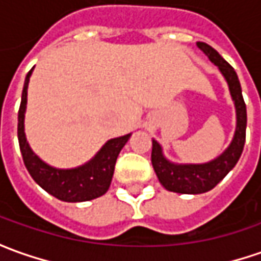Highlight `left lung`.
<instances>
[{"instance_id": "left-lung-1", "label": "left lung", "mask_w": 261, "mask_h": 261, "mask_svg": "<svg viewBox=\"0 0 261 261\" xmlns=\"http://www.w3.org/2000/svg\"><path fill=\"white\" fill-rule=\"evenodd\" d=\"M197 47L209 58L212 64L219 68L221 74L228 83L229 93L236 105L237 127L229 146L218 158L205 164H174L167 160L163 154L161 145L155 139H152L151 161L160 183L167 190L183 195H199L212 190L236 167L243 154L246 142L247 109L237 72L212 46L203 42H197Z\"/></svg>"}]
</instances>
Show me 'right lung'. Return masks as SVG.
Wrapping results in <instances>:
<instances>
[{
  "label": "right lung",
  "instance_id": "right-lung-1",
  "mask_svg": "<svg viewBox=\"0 0 261 261\" xmlns=\"http://www.w3.org/2000/svg\"><path fill=\"white\" fill-rule=\"evenodd\" d=\"M33 69H30L29 74L25 75L21 103L18 109V126H17L20 151L27 171L33 177L36 183L42 189H45L49 195L55 196L56 199L64 202H86L103 196L109 190L112 183L117 155L125 146L127 139L130 138V134L107 141L103 148L95 154L94 158L90 160L84 166L69 168V170H61L46 164L45 161H42L32 151L24 134L27 87Z\"/></svg>",
  "mask_w": 261,
  "mask_h": 261
}]
</instances>
